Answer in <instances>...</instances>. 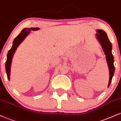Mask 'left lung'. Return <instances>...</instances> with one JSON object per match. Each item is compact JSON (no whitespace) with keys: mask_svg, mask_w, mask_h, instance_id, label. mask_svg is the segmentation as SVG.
<instances>
[{"mask_svg":"<svg viewBox=\"0 0 121 121\" xmlns=\"http://www.w3.org/2000/svg\"><path fill=\"white\" fill-rule=\"evenodd\" d=\"M96 37L99 43H100L103 50L104 52L105 55H106V62L108 63V66L109 71V81L108 83L109 87L111 84L112 78L114 75L115 67L114 66V57L112 54V45L109 41L107 35L104 30L100 29H97L96 30Z\"/></svg>","mask_w":121,"mask_h":121,"instance_id":"left-lung-1","label":"left lung"}]
</instances>
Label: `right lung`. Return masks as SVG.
<instances>
[{
	"label": "right lung",
	"instance_id": "right-lung-1",
	"mask_svg": "<svg viewBox=\"0 0 121 121\" xmlns=\"http://www.w3.org/2000/svg\"><path fill=\"white\" fill-rule=\"evenodd\" d=\"M39 28H25L21 30L20 33L16 37L13 41L12 46L11 49L8 51L7 56V60L5 62V71L8 80H10V75H11V67L13 56L16 50L17 47L24 40L26 36L30 33L31 30H39Z\"/></svg>",
	"mask_w": 121,
	"mask_h": 121
}]
</instances>
